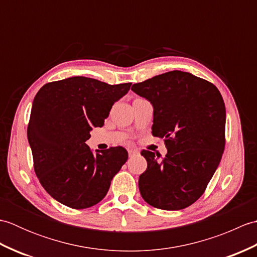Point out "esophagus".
<instances>
[{
  "mask_svg": "<svg viewBox=\"0 0 257 257\" xmlns=\"http://www.w3.org/2000/svg\"><path fill=\"white\" fill-rule=\"evenodd\" d=\"M128 154H129V157H133V156H135V155H137L138 151L135 150V149H129V150H128Z\"/></svg>",
  "mask_w": 257,
  "mask_h": 257,
  "instance_id": "esophagus-1",
  "label": "esophagus"
}]
</instances>
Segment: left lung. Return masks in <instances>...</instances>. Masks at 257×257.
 Segmentation results:
<instances>
[{
	"label": "left lung",
	"mask_w": 257,
	"mask_h": 257,
	"mask_svg": "<svg viewBox=\"0 0 257 257\" xmlns=\"http://www.w3.org/2000/svg\"><path fill=\"white\" fill-rule=\"evenodd\" d=\"M132 90L154 106L152 136L165 139L158 160L141 151L147 170L139 177L147 203L167 211L190 206L204 193L225 147V105L210 81L173 70L135 84Z\"/></svg>",
	"instance_id": "1"
}]
</instances>
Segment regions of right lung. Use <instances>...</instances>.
<instances>
[{"label":"right lung","mask_w":257,"mask_h":257,"mask_svg":"<svg viewBox=\"0 0 257 257\" xmlns=\"http://www.w3.org/2000/svg\"><path fill=\"white\" fill-rule=\"evenodd\" d=\"M132 83L109 85L76 76L45 84L33 101L27 139L34 170L46 192L72 209L100 202L128 159L122 147L94 155L85 143L102 127L112 105Z\"/></svg>","instance_id":"right-lung-1"}]
</instances>
